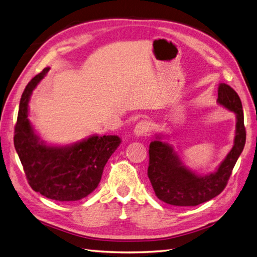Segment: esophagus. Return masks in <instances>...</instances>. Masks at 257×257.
<instances>
[{"instance_id":"34e87169","label":"esophagus","mask_w":257,"mask_h":257,"mask_svg":"<svg viewBox=\"0 0 257 257\" xmlns=\"http://www.w3.org/2000/svg\"><path fill=\"white\" fill-rule=\"evenodd\" d=\"M150 124H148L147 121L145 119H142L138 124L135 125L134 127V134L138 136H142V135H146L148 132H150Z\"/></svg>"}]
</instances>
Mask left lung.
Masks as SVG:
<instances>
[{
    "label": "left lung",
    "mask_w": 257,
    "mask_h": 257,
    "mask_svg": "<svg viewBox=\"0 0 257 257\" xmlns=\"http://www.w3.org/2000/svg\"><path fill=\"white\" fill-rule=\"evenodd\" d=\"M218 103L235 113L236 130L234 145L214 173L201 176L191 172L182 164L174 147L162 142V135H157L150 144L147 175L159 200L173 206L193 207L223 191L244 148L246 132L241 99L230 85L219 84Z\"/></svg>",
    "instance_id": "1"
}]
</instances>
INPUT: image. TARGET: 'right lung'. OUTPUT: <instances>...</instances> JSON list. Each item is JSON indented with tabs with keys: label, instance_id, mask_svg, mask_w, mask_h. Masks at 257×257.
<instances>
[{
	"label": "right lung",
	"instance_id": "obj_1",
	"mask_svg": "<svg viewBox=\"0 0 257 257\" xmlns=\"http://www.w3.org/2000/svg\"><path fill=\"white\" fill-rule=\"evenodd\" d=\"M48 71L45 68L34 77L22 94L14 146L34 191L56 201H77L98 187L105 164L121 140L116 135H92L67 146H49L39 140L28 119V102Z\"/></svg>",
	"mask_w": 257,
	"mask_h": 257
}]
</instances>
